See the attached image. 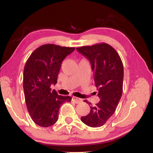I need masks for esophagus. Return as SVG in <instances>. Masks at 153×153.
I'll return each instance as SVG.
<instances>
[{"label":"esophagus","instance_id":"1","mask_svg":"<svg viewBox=\"0 0 153 153\" xmlns=\"http://www.w3.org/2000/svg\"><path fill=\"white\" fill-rule=\"evenodd\" d=\"M72 100L76 102V103H79V102H82V99H79L78 97H72Z\"/></svg>","mask_w":153,"mask_h":153}]
</instances>
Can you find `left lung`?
<instances>
[{
    "label": "left lung",
    "instance_id": "obj_1",
    "mask_svg": "<svg viewBox=\"0 0 153 153\" xmlns=\"http://www.w3.org/2000/svg\"><path fill=\"white\" fill-rule=\"evenodd\" d=\"M90 61L100 101L90 106V112L81 118L89 127L103 126L115 112L123 91V67L116 51L107 43L76 48ZM84 102L91 105L87 100Z\"/></svg>",
    "mask_w": 153,
    "mask_h": 153
}]
</instances>
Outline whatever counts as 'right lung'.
Here are the masks:
<instances>
[{
    "instance_id": "1",
    "label": "right lung",
    "mask_w": 153,
    "mask_h": 153,
    "mask_svg": "<svg viewBox=\"0 0 153 153\" xmlns=\"http://www.w3.org/2000/svg\"><path fill=\"white\" fill-rule=\"evenodd\" d=\"M74 47L46 44L36 48L29 57L24 70L25 100L33 121L41 127L54 124L60 106L70 102L69 96L58 95L52 84H56L61 64Z\"/></svg>"
}]
</instances>
